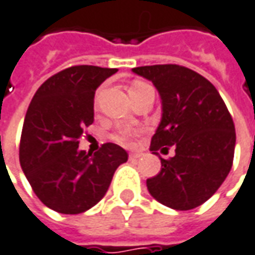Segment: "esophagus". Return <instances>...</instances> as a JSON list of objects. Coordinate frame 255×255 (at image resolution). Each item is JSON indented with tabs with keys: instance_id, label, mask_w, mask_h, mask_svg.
<instances>
[{
	"instance_id": "34e87169",
	"label": "esophagus",
	"mask_w": 255,
	"mask_h": 255,
	"mask_svg": "<svg viewBox=\"0 0 255 255\" xmlns=\"http://www.w3.org/2000/svg\"><path fill=\"white\" fill-rule=\"evenodd\" d=\"M142 157V153L140 152H135V153H129V158L131 160H138V158Z\"/></svg>"
}]
</instances>
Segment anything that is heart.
I'll return each mask as SVG.
<instances>
[{"label": "heart", "instance_id": "b5f03b06", "mask_svg": "<svg viewBox=\"0 0 255 255\" xmlns=\"http://www.w3.org/2000/svg\"><path fill=\"white\" fill-rule=\"evenodd\" d=\"M147 87L146 83H142V81H135L132 85H131V88H129V92H135V91H139L142 88H145ZM133 136H135V132L132 131H120V132L113 133V140H116L117 143H120V145L124 146H131L133 145Z\"/></svg>", "mask_w": 255, "mask_h": 255}]
</instances>
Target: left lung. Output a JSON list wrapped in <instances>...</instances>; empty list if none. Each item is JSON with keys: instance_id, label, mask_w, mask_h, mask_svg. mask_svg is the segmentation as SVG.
<instances>
[{"instance_id": "obj_1", "label": "left lung", "mask_w": 255, "mask_h": 255, "mask_svg": "<svg viewBox=\"0 0 255 255\" xmlns=\"http://www.w3.org/2000/svg\"><path fill=\"white\" fill-rule=\"evenodd\" d=\"M132 72L150 80L161 97L163 117L150 150L175 147L174 157H160L161 170L146 179L147 189L174 210L202 206L232 168L236 132L227 105L207 78L185 66H140Z\"/></svg>"}]
</instances>
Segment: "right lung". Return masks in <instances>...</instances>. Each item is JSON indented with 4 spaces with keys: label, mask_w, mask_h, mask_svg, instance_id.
<instances>
[{
    "label": "right lung",
    "mask_w": 255,
    "mask_h": 255,
    "mask_svg": "<svg viewBox=\"0 0 255 255\" xmlns=\"http://www.w3.org/2000/svg\"><path fill=\"white\" fill-rule=\"evenodd\" d=\"M117 69L78 65L53 74L28 105L19 160L37 197L60 214L94 207L109 189L128 153L103 143L94 154L80 150L84 128L94 123L95 91Z\"/></svg>",
    "instance_id": "add662e5"
}]
</instances>
